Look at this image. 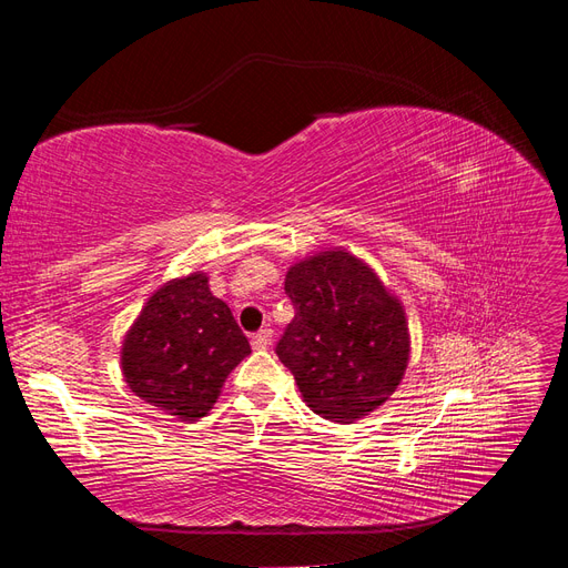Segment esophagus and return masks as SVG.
I'll return each mask as SVG.
<instances>
[{
	"mask_svg": "<svg viewBox=\"0 0 568 568\" xmlns=\"http://www.w3.org/2000/svg\"><path fill=\"white\" fill-rule=\"evenodd\" d=\"M272 343V329H261L257 332L253 338H251V346L255 348V351H265L267 346Z\"/></svg>",
	"mask_w": 568,
	"mask_h": 568,
	"instance_id": "34e87169",
	"label": "esophagus"
}]
</instances>
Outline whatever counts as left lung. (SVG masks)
<instances>
[{
    "mask_svg": "<svg viewBox=\"0 0 568 568\" xmlns=\"http://www.w3.org/2000/svg\"><path fill=\"white\" fill-rule=\"evenodd\" d=\"M284 291L296 315L277 355L307 407L351 424L384 405L409 363V326L379 274L336 246L291 265Z\"/></svg>",
    "mask_w": 568,
    "mask_h": 568,
    "instance_id": "left-lung-1",
    "label": "left lung"
}]
</instances>
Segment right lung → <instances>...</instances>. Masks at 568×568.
<instances>
[{"mask_svg":"<svg viewBox=\"0 0 568 568\" xmlns=\"http://www.w3.org/2000/svg\"><path fill=\"white\" fill-rule=\"evenodd\" d=\"M251 353L209 274L192 272L153 291L120 346V369L144 403L196 422L217 403L230 372Z\"/></svg>","mask_w":568,"mask_h":568,"instance_id":"obj_1","label":"right lung"}]
</instances>
